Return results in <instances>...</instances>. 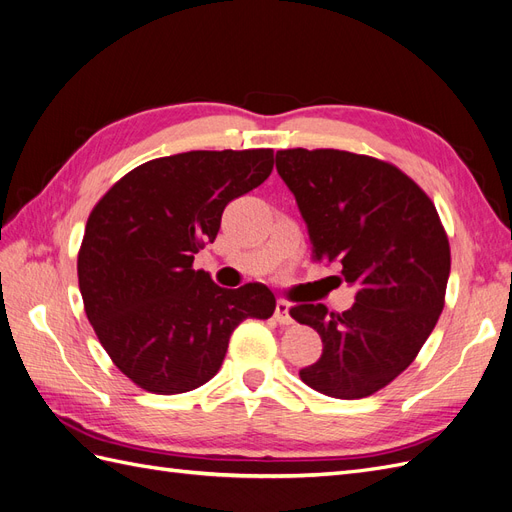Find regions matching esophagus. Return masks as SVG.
Segmentation results:
<instances>
[{"label": "esophagus", "instance_id": "obj_1", "mask_svg": "<svg viewBox=\"0 0 512 512\" xmlns=\"http://www.w3.org/2000/svg\"><path fill=\"white\" fill-rule=\"evenodd\" d=\"M275 320L284 324V327H288V324H292V316H290V305L286 301H277L275 303Z\"/></svg>", "mask_w": 512, "mask_h": 512}]
</instances>
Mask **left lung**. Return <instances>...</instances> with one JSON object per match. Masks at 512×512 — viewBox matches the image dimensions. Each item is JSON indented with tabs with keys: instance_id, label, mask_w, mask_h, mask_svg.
Listing matches in <instances>:
<instances>
[{
	"instance_id": "8db88e82",
	"label": "left lung",
	"mask_w": 512,
	"mask_h": 512,
	"mask_svg": "<svg viewBox=\"0 0 512 512\" xmlns=\"http://www.w3.org/2000/svg\"><path fill=\"white\" fill-rule=\"evenodd\" d=\"M277 173L297 198L316 262H342L356 288L346 312L299 303L322 356L299 371L322 395L361 399L391 384L421 352L444 309L451 245L433 200L395 164L339 149H282Z\"/></svg>"
}]
</instances>
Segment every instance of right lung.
Masks as SVG:
<instances>
[{
  "label": "right lung",
  "mask_w": 512,
  "mask_h": 512,
  "mask_svg": "<svg viewBox=\"0 0 512 512\" xmlns=\"http://www.w3.org/2000/svg\"><path fill=\"white\" fill-rule=\"evenodd\" d=\"M273 149L188 151L123 175L91 209L76 260L87 320L123 376L156 395L209 382L245 318L267 320L265 284L237 290L194 269L226 205L265 181Z\"/></svg>",
  "instance_id": "right-lung-1"
}]
</instances>
